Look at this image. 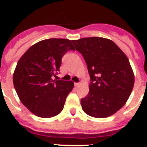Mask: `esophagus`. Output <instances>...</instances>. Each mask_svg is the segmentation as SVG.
I'll return each instance as SVG.
<instances>
[{"instance_id": "1", "label": "esophagus", "mask_w": 147, "mask_h": 147, "mask_svg": "<svg viewBox=\"0 0 147 147\" xmlns=\"http://www.w3.org/2000/svg\"><path fill=\"white\" fill-rule=\"evenodd\" d=\"M80 82H75V83H74V85L76 87V88H77V87L80 86Z\"/></svg>"}]
</instances>
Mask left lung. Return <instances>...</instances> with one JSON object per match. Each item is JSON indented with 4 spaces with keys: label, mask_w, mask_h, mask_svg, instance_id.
Masks as SVG:
<instances>
[{
    "label": "left lung",
    "mask_w": 147,
    "mask_h": 147,
    "mask_svg": "<svg viewBox=\"0 0 147 147\" xmlns=\"http://www.w3.org/2000/svg\"><path fill=\"white\" fill-rule=\"evenodd\" d=\"M72 42L84 57L90 77L89 93L81 98L83 111L95 118L112 115L125 105L133 88L129 59L108 39L85 37Z\"/></svg>",
    "instance_id": "1"
}]
</instances>
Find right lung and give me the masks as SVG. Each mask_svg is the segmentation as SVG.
<instances>
[{
  "instance_id": "right-lung-1",
  "label": "right lung",
  "mask_w": 147,
  "mask_h": 147,
  "mask_svg": "<svg viewBox=\"0 0 147 147\" xmlns=\"http://www.w3.org/2000/svg\"><path fill=\"white\" fill-rule=\"evenodd\" d=\"M75 50L71 40L52 38L30 47L21 57L13 75L15 90L23 105L34 115L51 118L64 107L74 86L71 81L54 80L62 57Z\"/></svg>"
}]
</instances>
